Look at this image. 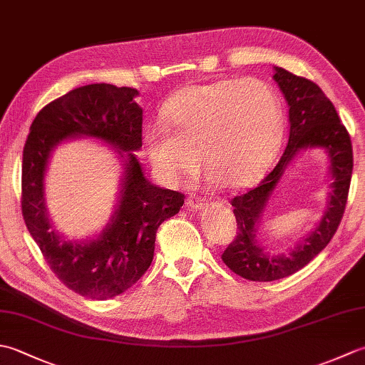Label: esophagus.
Here are the masks:
<instances>
[{
	"label": "esophagus",
	"mask_w": 365,
	"mask_h": 365,
	"mask_svg": "<svg viewBox=\"0 0 365 365\" xmlns=\"http://www.w3.org/2000/svg\"><path fill=\"white\" fill-rule=\"evenodd\" d=\"M187 207L190 208V210H202V208H205L207 207V204H205V200H200L199 197H196V196H190L188 199H187Z\"/></svg>",
	"instance_id": "34e87169"
}]
</instances>
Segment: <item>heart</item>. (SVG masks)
I'll list each match as a JSON object with an SVG mask.
<instances>
[{"instance_id":"obj_1","label":"heart","mask_w":365,"mask_h":365,"mask_svg":"<svg viewBox=\"0 0 365 365\" xmlns=\"http://www.w3.org/2000/svg\"><path fill=\"white\" fill-rule=\"evenodd\" d=\"M165 123L145 130L153 168L169 185L199 169L226 188L251 183L273 157L284 114L274 89L259 80H221L180 89L163 106Z\"/></svg>"}]
</instances>
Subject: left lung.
<instances>
[{
	"label": "left lung",
	"instance_id": "obj_1",
	"mask_svg": "<svg viewBox=\"0 0 365 365\" xmlns=\"http://www.w3.org/2000/svg\"><path fill=\"white\" fill-rule=\"evenodd\" d=\"M274 81L289 105V143L276 168L259 187L230 200L237 218V235L221 259L235 274L269 282L297 273L320 254L334 237L345 212L353 173L351 139L331 100L317 84L274 67ZM320 146L329 153L331 192L327 212L317 227L287 255H268L257 242V230L269 196L286 166L304 148Z\"/></svg>",
	"mask_w": 365,
	"mask_h": 365
}]
</instances>
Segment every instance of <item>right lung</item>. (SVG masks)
Listing matches in <instances>:
<instances>
[{
    "instance_id": "add662e5",
    "label": "right lung",
    "mask_w": 365,
    "mask_h": 365,
    "mask_svg": "<svg viewBox=\"0 0 365 365\" xmlns=\"http://www.w3.org/2000/svg\"><path fill=\"white\" fill-rule=\"evenodd\" d=\"M139 92L97 83L76 88L43 106L31 123L23 149L21 213L31 237L58 279L91 299H110L128 290L149 269L155 235L183 205L182 192L155 187L133 152L143 145ZM97 137L118 149L124 161L120 205L94 240L75 242L51 229L43 178L51 150L67 138Z\"/></svg>"
}]
</instances>
